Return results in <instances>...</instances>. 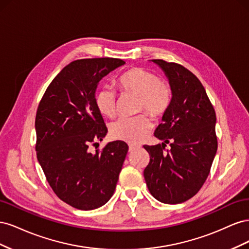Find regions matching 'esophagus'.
Wrapping results in <instances>:
<instances>
[{"mask_svg": "<svg viewBox=\"0 0 249 249\" xmlns=\"http://www.w3.org/2000/svg\"><path fill=\"white\" fill-rule=\"evenodd\" d=\"M140 145H137V144H133V143H130L129 144V152H133V150L139 148Z\"/></svg>", "mask_w": 249, "mask_h": 249, "instance_id": "34e87169", "label": "esophagus"}]
</instances>
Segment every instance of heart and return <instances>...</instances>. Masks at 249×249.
Returning a JSON list of instances; mask_svg holds the SVG:
<instances>
[{"mask_svg":"<svg viewBox=\"0 0 249 249\" xmlns=\"http://www.w3.org/2000/svg\"><path fill=\"white\" fill-rule=\"evenodd\" d=\"M117 85L124 92L138 97V110L147 111L154 117H160L167 111L172 99V90L167 82L144 69H132L123 73ZM116 95L108 87L101 88L95 94V106L105 117L115 115ZM152 122L146 114L131 118H119L110 124L111 136L117 140L139 142L144 139Z\"/></svg>","mask_w":249,"mask_h":249,"instance_id":"b5f03b06","label":"heart"}]
</instances>
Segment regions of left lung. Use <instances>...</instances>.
I'll return each mask as SVG.
<instances>
[{
  "mask_svg": "<svg viewBox=\"0 0 249 249\" xmlns=\"http://www.w3.org/2000/svg\"><path fill=\"white\" fill-rule=\"evenodd\" d=\"M152 61L168 79L172 99L155 131L162 144L144 145L150 160L143 175L157 200L175 205L193 197L209 176L217 152L216 114L205 88L190 71L164 60ZM169 142L171 149L164 153Z\"/></svg>",
  "mask_w": 249,
  "mask_h": 249,
  "instance_id": "obj_1",
  "label": "left lung"
}]
</instances>
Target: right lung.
<instances>
[{
	"mask_svg": "<svg viewBox=\"0 0 249 249\" xmlns=\"http://www.w3.org/2000/svg\"><path fill=\"white\" fill-rule=\"evenodd\" d=\"M114 58L81 59L60 71L36 113V154L57 196L79 210L104 206L116 188L129 146L116 140L102 152H89L107 135L95 106L100 81L124 65Z\"/></svg>",
	"mask_w": 249,
	"mask_h": 249,
	"instance_id": "obj_1",
	"label": "right lung"
}]
</instances>
